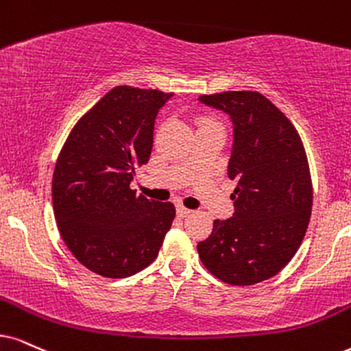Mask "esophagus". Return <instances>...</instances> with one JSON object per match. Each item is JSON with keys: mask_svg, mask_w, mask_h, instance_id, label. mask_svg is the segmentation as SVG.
<instances>
[{"mask_svg": "<svg viewBox=\"0 0 351 351\" xmlns=\"http://www.w3.org/2000/svg\"><path fill=\"white\" fill-rule=\"evenodd\" d=\"M191 208H186L184 206H176V215L178 217H188L191 214Z\"/></svg>", "mask_w": 351, "mask_h": 351, "instance_id": "34e87169", "label": "esophagus"}]
</instances>
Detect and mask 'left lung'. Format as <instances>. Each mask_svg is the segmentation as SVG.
<instances>
[{
  "label": "left lung",
  "instance_id": "obj_1",
  "mask_svg": "<svg viewBox=\"0 0 351 351\" xmlns=\"http://www.w3.org/2000/svg\"><path fill=\"white\" fill-rule=\"evenodd\" d=\"M197 100L232 121L227 175L237 181L233 215L214 221L199 257L221 282L254 285L280 272L304 238L313 206L304 147L290 119L257 92Z\"/></svg>",
  "mask_w": 351,
  "mask_h": 351
}]
</instances>
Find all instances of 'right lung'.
<instances>
[{
    "label": "right lung",
    "instance_id": "right-lung-1",
    "mask_svg": "<svg viewBox=\"0 0 351 351\" xmlns=\"http://www.w3.org/2000/svg\"><path fill=\"white\" fill-rule=\"evenodd\" d=\"M173 97L114 87L71 131L53 173L61 238L92 272L123 278L157 257L175 219L171 202L137 196L136 168L149 162L155 119Z\"/></svg>",
    "mask_w": 351,
    "mask_h": 351
}]
</instances>
